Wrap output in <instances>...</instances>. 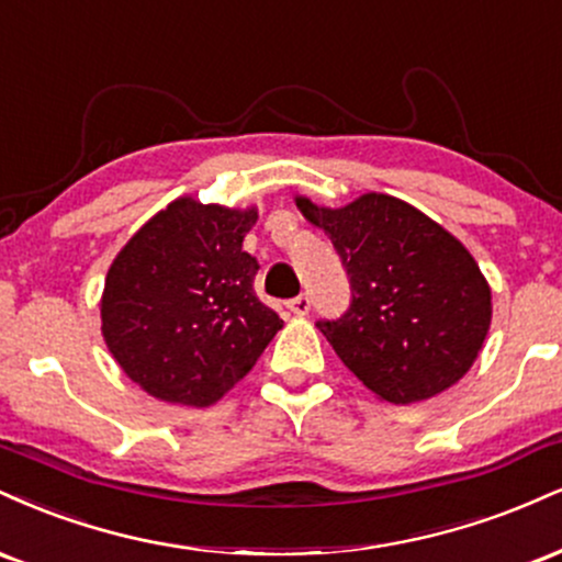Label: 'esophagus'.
Here are the masks:
<instances>
[{"label": "esophagus", "mask_w": 562, "mask_h": 562, "mask_svg": "<svg viewBox=\"0 0 562 562\" xmlns=\"http://www.w3.org/2000/svg\"><path fill=\"white\" fill-rule=\"evenodd\" d=\"M286 307H289V313H294V315H307L310 313V296L307 294L294 296V300L286 302Z\"/></svg>", "instance_id": "34e87169"}]
</instances>
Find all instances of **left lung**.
<instances>
[{
    "instance_id": "8db88e82",
    "label": "left lung",
    "mask_w": 562,
    "mask_h": 562,
    "mask_svg": "<svg viewBox=\"0 0 562 562\" xmlns=\"http://www.w3.org/2000/svg\"><path fill=\"white\" fill-rule=\"evenodd\" d=\"M296 207L331 236L347 268L349 310L318 328L349 371L394 405L458 384L492 323V289L463 244L375 191L336 210L296 196Z\"/></svg>"
}]
</instances>
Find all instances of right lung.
I'll return each instance as SVG.
<instances>
[{
	"mask_svg": "<svg viewBox=\"0 0 562 562\" xmlns=\"http://www.w3.org/2000/svg\"><path fill=\"white\" fill-rule=\"evenodd\" d=\"M257 210L170 202L108 270L102 336L123 373L162 402L213 405L252 371L283 321L255 294L241 241Z\"/></svg>",
	"mask_w": 562,
	"mask_h": 562,
	"instance_id": "right-lung-1",
	"label": "right lung"
}]
</instances>
